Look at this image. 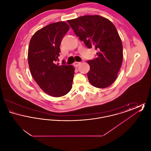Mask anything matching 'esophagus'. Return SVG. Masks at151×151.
I'll use <instances>...</instances> for the list:
<instances>
[{
	"label": "esophagus",
	"instance_id": "esophagus-1",
	"mask_svg": "<svg viewBox=\"0 0 151 151\" xmlns=\"http://www.w3.org/2000/svg\"><path fill=\"white\" fill-rule=\"evenodd\" d=\"M80 63H81V62H74V63H73V65H74V66H75V67H78L79 65H80Z\"/></svg>",
	"mask_w": 151,
	"mask_h": 151
}]
</instances>
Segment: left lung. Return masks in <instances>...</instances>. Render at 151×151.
<instances>
[{
  "mask_svg": "<svg viewBox=\"0 0 151 151\" xmlns=\"http://www.w3.org/2000/svg\"><path fill=\"white\" fill-rule=\"evenodd\" d=\"M75 34L89 49L98 51L97 58L87 61L90 83L96 88L111 86L117 78L123 60V46L114 25L99 15H86L67 20Z\"/></svg>",
  "mask_w": 151,
  "mask_h": 151,
  "instance_id": "obj_1",
  "label": "left lung"
}]
</instances>
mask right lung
Returning <instances> with one entry per match:
<instances>
[{"instance_id": "obj_1", "label": "right lung", "mask_w": 151, "mask_h": 151, "mask_svg": "<svg viewBox=\"0 0 151 151\" xmlns=\"http://www.w3.org/2000/svg\"><path fill=\"white\" fill-rule=\"evenodd\" d=\"M70 29L64 22L50 24L32 36L28 49V64L31 74L46 93L52 97L65 96L71 89L75 68L71 65L56 63L59 46Z\"/></svg>"}]
</instances>
